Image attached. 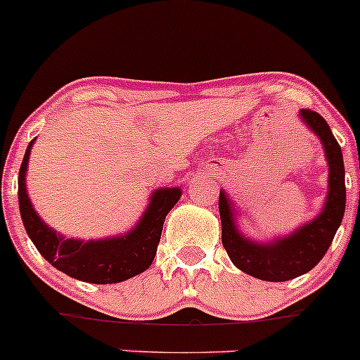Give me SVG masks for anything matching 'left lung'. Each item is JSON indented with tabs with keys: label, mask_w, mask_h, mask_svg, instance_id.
Listing matches in <instances>:
<instances>
[{
	"label": "left lung",
	"mask_w": 360,
	"mask_h": 360,
	"mask_svg": "<svg viewBox=\"0 0 360 360\" xmlns=\"http://www.w3.org/2000/svg\"><path fill=\"white\" fill-rule=\"evenodd\" d=\"M300 117L321 139L329 165V188L324 207L309 224L291 236L274 243H255L246 239L236 225V211L225 191H220L218 207L221 220V243L237 269L262 281L283 283L312 270L329 250L345 213V165L342 147L321 114L310 109L300 110Z\"/></svg>",
	"instance_id": "obj_1"
}]
</instances>
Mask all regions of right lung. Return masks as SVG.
<instances>
[{
	"label": "right lung",
	"mask_w": 360,
	"mask_h": 360,
	"mask_svg": "<svg viewBox=\"0 0 360 360\" xmlns=\"http://www.w3.org/2000/svg\"><path fill=\"white\" fill-rule=\"evenodd\" d=\"M32 143L34 140L29 143L18 172V207L27 236L39 253L60 272L91 284L121 283L149 269L161 240L166 214L181 195L180 188L155 191L150 195L146 213L128 234L86 243L79 239H65L38 217L27 195L25 172Z\"/></svg>",
	"instance_id": "obj_1"
}]
</instances>
